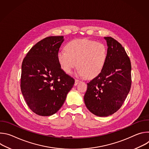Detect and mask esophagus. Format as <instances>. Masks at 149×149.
<instances>
[{
    "label": "esophagus",
    "instance_id": "esophagus-1",
    "mask_svg": "<svg viewBox=\"0 0 149 149\" xmlns=\"http://www.w3.org/2000/svg\"><path fill=\"white\" fill-rule=\"evenodd\" d=\"M79 82H80L79 80H78V79H75V84H74L75 86H77V85Z\"/></svg>",
    "mask_w": 149,
    "mask_h": 149
}]
</instances>
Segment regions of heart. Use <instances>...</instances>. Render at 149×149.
Instances as JSON below:
<instances>
[{"mask_svg": "<svg viewBox=\"0 0 149 149\" xmlns=\"http://www.w3.org/2000/svg\"><path fill=\"white\" fill-rule=\"evenodd\" d=\"M65 51L57 54L63 71L71 74L78 65V75L87 78L95 77L101 72L107 58V49L104 44L87 39L69 42Z\"/></svg>", "mask_w": 149, "mask_h": 149, "instance_id": "heart-1", "label": "heart"}]
</instances>
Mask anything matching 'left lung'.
I'll return each instance as SVG.
<instances>
[{
	"label": "left lung",
	"mask_w": 149,
	"mask_h": 149,
	"mask_svg": "<svg viewBox=\"0 0 149 149\" xmlns=\"http://www.w3.org/2000/svg\"><path fill=\"white\" fill-rule=\"evenodd\" d=\"M107 40V58L101 72L89 83L84 102L95 116L107 117L117 111L128 95L132 85V65L120 43L111 37Z\"/></svg>",
	"instance_id": "8db88e82"
}]
</instances>
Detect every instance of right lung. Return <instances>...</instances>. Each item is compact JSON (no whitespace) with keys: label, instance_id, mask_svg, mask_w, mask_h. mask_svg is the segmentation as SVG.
I'll return each instance as SVG.
<instances>
[{"label":"right lung","instance_id":"1","mask_svg":"<svg viewBox=\"0 0 149 149\" xmlns=\"http://www.w3.org/2000/svg\"><path fill=\"white\" fill-rule=\"evenodd\" d=\"M63 40V36L43 39L29 51L22 62L21 91L29 109L39 116L56 113L75 82L57 59Z\"/></svg>","mask_w":149,"mask_h":149}]
</instances>
